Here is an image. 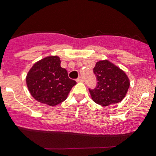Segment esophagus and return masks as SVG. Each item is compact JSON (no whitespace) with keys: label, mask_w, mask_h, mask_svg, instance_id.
Segmentation results:
<instances>
[{"label":"esophagus","mask_w":156,"mask_h":156,"mask_svg":"<svg viewBox=\"0 0 156 156\" xmlns=\"http://www.w3.org/2000/svg\"><path fill=\"white\" fill-rule=\"evenodd\" d=\"M77 82H83V77H81V76H80V77H78V78H77Z\"/></svg>","instance_id":"34e87169"}]
</instances>
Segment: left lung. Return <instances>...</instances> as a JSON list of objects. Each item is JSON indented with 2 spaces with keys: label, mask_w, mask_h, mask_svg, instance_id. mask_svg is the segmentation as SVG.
<instances>
[{
  "label": "left lung",
  "mask_w": 156,
  "mask_h": 156,
  "mask_svg": "<svg viewBox=\"0 0 156 156\" xmlns=\"http://www.w3.org/2000/svg\"><path fill=\"white\" fill-rule=\"evenodd\" d=\"M93 72L97 78L94 89H89L92 100L98 104L107 106L122 101L130 87L124 71L107 60L97 62Z\"/></svg>",
  "instance_id": "left-lung-1"
}]
</instances>
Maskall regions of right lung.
I'll list each match as a JSON object with an SVG mask.
<instances>
[{
    "label": "right lung",
    "instance_id": "obj_1",
    "mask_svg": "<svg viewBox=\"0 0 156 156\" xmlns=\"http://www.w3.org/2000/svg\"><path fill=\"white\" fill-rule=\"evenodd\" d=\"M60 64L59 57H46L34 64L26 76L27 87L32 97L50 106L65 101L76 84Z\"/></svg>",
    "mask_w": 156,
    "mask_h": 156
}]
</instances>
